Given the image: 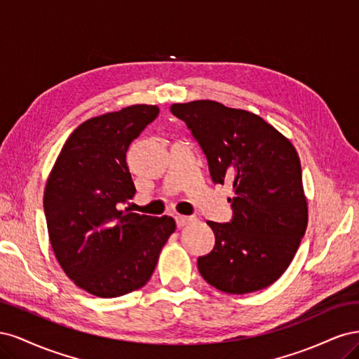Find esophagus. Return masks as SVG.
Returning a JSON list of instances; mask_svg holds the SVG:
<instances>
[{
	"instance_id": "34e87169",
	"label": "esophagus",
	"mask_w": 359,
	"mask_h": 359,
	"mask_svg": "<svg viewBox=\"0 0 359 359\" xmlns=\"http://www.w3.org/2000/svg\"><path fill=\"white\" fill-rule=\"evenodd\" d=\"M175 220H177V226L178 227H182L186 226L189 222H190V217H186V215H175Z\"/></svg>"
}]
</instances>
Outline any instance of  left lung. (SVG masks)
Wrapping results in <instances>:
<instances>
[{"label":"left lung","mask_w":359,"mask_h":359,"mask_svg":"<svg viewBox=\"0 0 359 359\" xmlns=\"http://www.w3.org/2000/svg\"><path fill=\"white\" fill-rule=\"evenodd\" d=\"M208 161L211 180L229 184V223L206 222L215 235L198 259L206 283L226 293L256 292L281 277L306 233L307 199L297 149L256 114L212 100L175 103Z\"/></svg>","instance_id":"8db88e82"}]
</instances>
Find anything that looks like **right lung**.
<instances>
[{"label":"right lung","instance_id":"1","mask_svg":"<svg viewBox=\"0 0 359 359\" xmlns=\"http://www.w3.org/2000/svg\"><path fill=\"white\" fill-rule=\"evenodd\" d=\"M158 107L133 104L82 123L69 136L46 182L45 215L58 264L76 286L100 298L147 285L172 217L121 211L136 193L127 165L130 144Z\"/></svg>","mask_w":359,"mask_h":359}]
</instances>
